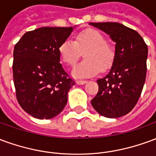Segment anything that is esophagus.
<instances>
[{
    "label": "esophagus",
    "mask_w": 156,
    "mask_h": 156,
    "mask_svg": "<svg viewBox=\"0 0 156 156\" xmlns=\"http://www.w3.org/2000/svg\"><path fill=\"white\" fill-rule=\"evenodd\" d=\"M76 83H77L78 84H84V83H87V81H86V80H77Z\"/></svg>",
    "instance_id": "obj_1"
}]
</instances>
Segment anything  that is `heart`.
<instances>
[{
  "label": "heart",
  "instance_id": "heart-1",
  "mask_svg": "<svg viewBox=\"0 0 156 156\" xmlns=\"http://www.w3.org/2000/svg\"><path fill=\"white\" fill-rule=\"evenodd\" d=\"M62 62L68 66H74L83 52L84 60L77 65L73 75L75 78L91 77L100 71H106L115 61V49L106 41L105 37L95 29H86L78 33L75 41L64 40L58 48Z\"/></svg>",
  "mask_w": 156,
  "mask_h": 156
}]
</instances>
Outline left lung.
<instances>
[{"label":"left lung","mask_w":156,"mask_h":156,"mask_svg":"<svg viewBox=\"0 0 156 156\" xmlns=\"http://www.w3.org/2000/svg\"><path fill=\"white\" fill-rule=\"evenodd\" d=\"M115 41V58L105 78L98 79V92L91 100L99 115L119 118L134 108L144 87L148 48L144 39L133 29L118 22H91Z\"/></svg>","instance_id":"left-lung-1"}]
</instances>
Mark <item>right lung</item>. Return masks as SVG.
<instances>
[{"label": "right lung", "instance_id": "right-lung-1", "mask_svg": "<svg viewBox=\"0 0 156 156\" xmlns=\"http://www.w3.org/2000/svg\"><path fill=\"white\" fill-rule=\"evenodd\" d=\"M72 27H41L26 32L13 51V80L19 105L39 119L59 115L74 85L60 63L58 48Z\"/></svg>", "mask_w": 156, "mask_h": 156}]
</instances>
